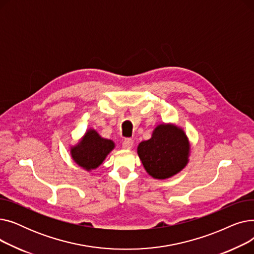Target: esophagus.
Wrapping results in <instances>:
<instances>
[{"label": "esophagus", "instance_id": "1", "mask_svg": "<svg viewBox=\"0 0 254 254\" xmlns=\"http://www.w3.org/2000/svg\"><path fill=\"white\" fill-rule=\"evenodd\" d=\"M132 145H134V140H131V139H126V140L124 141V143H123V147H124L125 149H127V150H129V149L132 147Z\"/></svg>", "mask_w": 254, "mask_h": 254}]
</instances>
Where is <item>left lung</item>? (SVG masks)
Returning <instances> with one entry per match:
<instances>
[{
    "instance_id": "8db88e82",
    "label": "left lung",
    "mask_w": 254,
    "mask_h": 254,
    "mask_svg": "<svg viewBox=\"0 0 254 254\" xmlns=\"http://www.w3.org/2000/svg\"><path fill=\"white\" fill-rule=\"evenodd\" d=\"M137 152L147 174L154 179L165 180L188 166L190 143L182 127L161 124L155 127L149 140L139 143Z\"/></svg>"
}]
</instances>
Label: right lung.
I'll use <instances>...</instances> for the list:
<instances>
[{
	"label": "right lung",
	"instance_id": "right-lung-1",
	"mask_svg": "<svg viewBox=\"0 0 254 254\" xmlns=\"http://www.w3.org/2000/svg\"><path fill=\"white\" fill-rule=\"evenodd\" d=\"M114 148L115 143L112 140L101 137L95 128H88L78 143L71 146L70 154L79 167L91 172L103 164Z\"/></svg>",
	"mask_w": 254,
	"mask_h": 254
}]
</instances>
